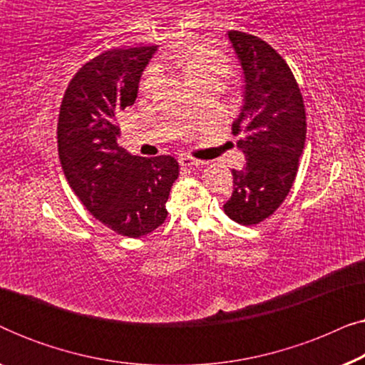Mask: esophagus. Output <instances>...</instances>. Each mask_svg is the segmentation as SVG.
<instances>
[{"label": "esophagus", "instance_id": "esophagus-1", "mask_svg": "<svg viewBox=\"0 0 365 365\" xmlns=\"http://www.w3.org/2000/svg\"><path fill=\"white\" fill-rule=\"evenodd\" d=\"M179 164L186 168H197V166H202L204 161H199V159L187 156V154H181V156H179Z\"/></svg>", "mask_w": 365, "mask_h": 365}]
</instances>
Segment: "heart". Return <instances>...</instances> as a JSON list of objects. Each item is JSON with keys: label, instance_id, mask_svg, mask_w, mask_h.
I'll return each instance as SVG.
<instances>
[{"label": "heart", "instance_id": "1", "mask_svg": "<svg viewBox=\"0 0 365 365\" xmlns=\"http://www.w3.org/2000/svg\"><path fill=\"white\" fill-rule=\"evenodd\" d=\"M179 61L184 64V71L194 84H201L212 79H222L231 71V63L224 54L207 48H196L179 56ZM161 78V68L153 64L144 73L141 88L144 91H151Z\"/></svg>", "mask_w": 365, "mask_h": 365}]
</instances>
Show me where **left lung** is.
<instances>
[{"instance_id": "obj_1", "label": "left lung", "mask_w": 365, "mask_h": 365, "mask_svg": "<svg viewBox=\"0 0 365 365\" xmlns=\"http://www.w3.org/2000/svg\"><path fill=\"white\" fill-rule=\"evenodd\" d=\"M227 36L246 83L232 134L247 163L232 169L234 191L224 212L252 226L274 214L291 191L306 143V109L291 68L271 44L234 29Z\"/></svg>"}]
</instances>
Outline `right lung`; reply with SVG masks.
Returning <instances> with one entry per match:
<instances>
[{
	"label": "right lung",
	"mask_w": 365,
	"mask_h": 365,
	"mask_svg": "<svg viewBox=\"0 0 365 365\" xmlns=\"http://www.w3.org/2000/svg\"><path fill=\"white\" fill-rule=\"evenodd\" d=\"M158 46L114 48L74 74L58 119V153L69 186L104 226L141 237L166 221L179 164L173 156H133L118 144V116L133 106Z\"/></svg>",
	"instance_id": "right-lung-1"
}]
</instances>
